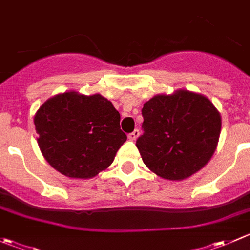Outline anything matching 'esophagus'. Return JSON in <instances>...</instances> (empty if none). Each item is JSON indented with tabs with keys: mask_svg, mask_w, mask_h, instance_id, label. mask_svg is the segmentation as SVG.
Masks as SVG:
<instances>
[{
	"mask_svg": "<svg viewBox=\"0 0 250 250\" xmlns=\"http://www.w3.org/2000/svg\"><path fill=\"white\" fill-rule=\"evenodd\" d=\"M138 137H139V129L133 130L132 133H129V134H128V139L129 140H135Z\"/></svg>",
	"mask_w": 250,
	"mask_h": 250,
	"instance_id": "1",
	"label": "esophagus"
}]
</instances>
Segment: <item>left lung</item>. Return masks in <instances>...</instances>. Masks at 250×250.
<instances>
[{"label":"left lung","mask_w":250,"mask_h":250,"mask_svg":"<svg viewBox=\"0 0 250 250\" xmlns=\"http://www.w3.org/2000/svg\"><path fill=\"white\" fill-rule=\"evenodd\" d=\"M137 139L144 164L157 176L182 181L209 162L221 132V116L204 95L178 90L156 95L142 110Z\"/></svg>","instance_id":"obj_1"}]
</instances>
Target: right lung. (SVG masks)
<instances>
[{"label":"right lung","mask_w":250,"mask_h":250,"mask_svg":"<svg viewBox=\"0 0 250 250\" xmlns=\"http://www.w3.org/2000/svg\"><path fill=\"white\" fill-rule=\"evenodd\" d=\"M111 101L76 91L58 94L34 117L38 144L46 161L69 178H91L107 168L127 135Z\"/></svg>","instance_id":"right-lung-1"}]
</instances>
